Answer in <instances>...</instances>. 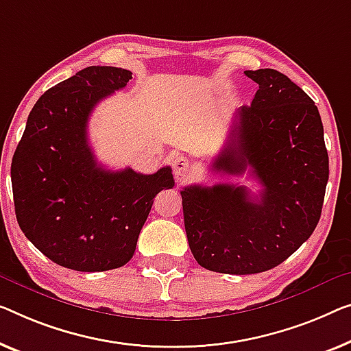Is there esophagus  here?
Returning <instances> with one entry per match:
<instances>
[{
  "mask_svg": "<svg viewBox=\"0 0 351 351\" xmlns=\"http://www.w3.org/2000/svg\"><path fill=\"white\" fill-rule=\"evenodd\" d=\"M171 169H173V175L176 181H186L187 178L191 176L192 165L189 159L186 156H175L173 160H171Z\"/></svg>",
  "mask_w": 351,
  "mask_h": 351,
  "instance_id": "esophagus-1",
  "label": "esophagus"
}]
</instances>
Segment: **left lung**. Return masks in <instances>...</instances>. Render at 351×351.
Wrapping results in <instances>:
<instances>
[{
    "mask_svg": "<svg viewBox=\"0 0 351 351\" xmlns=\"http://www.w3.org/2000/svg\"><path fill=\"white\" fill-rule=\"evenodd\" d=\"M258 85L250 107L234 112L227 146L213 170L260 182L193 184L181 191L184 227L197 263L223 274L276 268L309 239L322 216L329 176L315 102L274 69L244 71Z\"/></svg>",
    "mask_w": 351,
    "mask_h": 351,
    "instance_id": "8db88e82",
    "label": "left lung"
}]
</instances>
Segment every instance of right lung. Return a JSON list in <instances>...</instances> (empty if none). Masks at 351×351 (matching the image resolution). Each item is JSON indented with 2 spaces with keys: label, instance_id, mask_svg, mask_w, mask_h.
<instances>
[{
  "label": "right lung",
  "instance_id": "1",
  "mask_svg": "<svg viewBox=\"0 0 351 351\" xmlns=\"http://www.w3.org/2000/svg\"><path fill=\"white\" fill-rule=\"evenodd\" d=\"M130 78L121 67L90 66L50 88L29 112L14 153L19 226L64 268L96 273L128 263L154 197L175 186L170 167L153 175L104 169L88 143L94 107Z\"/></svg>",
  "mask_w": 351,
  "mask_h": 351
}]
</instances>
